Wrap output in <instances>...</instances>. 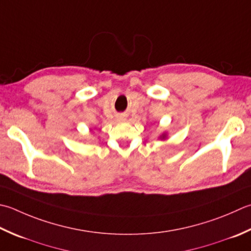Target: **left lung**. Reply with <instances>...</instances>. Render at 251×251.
Listing matches in <instances>:
<instances>
[{"mask_svg":"<svg viewBox=\"0 0 251 251\" xmlns=\"http://www.w3.org/2000/svg\"><path fill=\"white\" fill-rule=\"evenodd\" d=\"M161 138H163V139H164V138H165V136H164V135H162V136H161Z\"/></svg>","mask_w":251,"mask_h":251,"instance_id":"obj_1","label":"left lung"}]
</instances>
